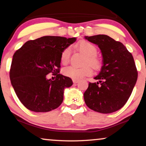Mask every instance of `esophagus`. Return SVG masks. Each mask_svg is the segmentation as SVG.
Segmentation results:
<instances>
[{"mask_svg": "<svg viewBox=\"0 0 146 146\" xmlns=\"http://www.w3.org/2000/svg\"><path fill=\"white\" fill-rule=\"evenodd\" d=\"M73 82L74 84H77V83L78 82V80H73Z\"/></svg>", "mask_w": 146, "mask_h": 146, "instance_id": "34e87169", "label": "esophagus"}]
</instances>
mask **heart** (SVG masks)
<instances>
[{"label":"heart","mask_w":146,"mask_h":146,"mask_svg":"<svg viewBox=\"0 0 146 146\" xmlns=\"http://www.w3.org/2000/svg\"><path fill=\"white\" fill-rule=\"evenodd\" d=\"M77 47L86 55L84 62V64H89L95 69H98L100 67V60L97 56L98 49L94 44L88 41L82 40L77 44ZM70 56L71 48L69 47L65 48L61 52V63L62 64H68L70 59ZM89 66V65H86L82 68L69 66L64 69L63 73L65 76L73 80H80L86 76L91 75L93 73L92 68Z\"/></svg>","instance_id":"1"}]
</instances>
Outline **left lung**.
<instances>
[{
  "label": "left lung",
  "instance_id": "obj_1",
  "mask_svg": "<svg viewBox=\"0 0 146 146\" xmlns=\"http://www.w3.org/2000/svg\"><path fill=\"white\" fill-rule=\"evenodd\" d=\"M85 38L98 45L103 63L100 73L94 77L99 81L89 82L84 92L86 105L103 114L115 112L125 105L137 80L133 55L123 43L108 36L99 34Z\"/></svg>",
  "mask_w": 146,
  "mask_h": 146
}]
</instances>
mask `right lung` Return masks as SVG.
I'll list each match as a JSON object with an SVG mask.
<instances>
[{
  "mask_svg": "<svg viewBox=\"0 0 146 146\" xmlns=\"http://www.w3.org/2000/svg\"><path fill=\"white\" fill-rule=\"evenodd\" d=\"M75 38L47 36L27 41L14 53L10 70L11 85L27 109L46 112L56 109L64 99V90L73 84L60 74V55ZM56 75L54 81L46 76Z\"/></svg>",
  "mask_w": 146,
  "mask_h": 146,
  "instance_id": "right-lung-1",
  "label": "right lung"
}]
</instances>
